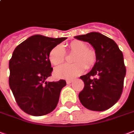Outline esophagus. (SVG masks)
<instances>
[{"label": "esophagus", "instance_id": "1", "mask_svg": "<svg viewBox=\"0 0 134 134\" xmlns=\"http://www.w3.org/2000/svg\"><path fill=\"white\" fill-rule=\"evenodd\" d=\"M72 82H73V80H66V83H67V84H70V83H71Z\"/></svg>", "mask_w": 134, "mask_h": 134}]
</instances>
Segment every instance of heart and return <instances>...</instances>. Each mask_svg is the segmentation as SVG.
<instances>
[{"label": "heart", "instance_id": "1", "mask_svg": "<svg viewBox=\"0 0 134 134\" xmlns=\"http://www.w3.org/2000/svg\"><path fill=\"white\" fill-rule=\"evenodd\" d=\"M70 52L75 53L72 64H62L54 70V77L58 79H73L82 74L85 68H90L96 62V54L94 50L87 48V44L80 40H74L68 44ZM65 52L61 45H57L50 51L49 61L53 65L62 63L65 59Z\"/></svg>", "mask_w": 134, "mask_h": 134}]
</instances>
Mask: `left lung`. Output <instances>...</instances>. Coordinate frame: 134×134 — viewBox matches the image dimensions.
Masks as SVG:
<instances>
[{
  "instance_id": "obj_1",
  "label": "left lung",
  "mask_w": 134,
  "mask_h": 134,
  "mask_svg": "<svg viewBox=\"0 0 134 134\" xmlns=\"http://www.w3.org/2000/svg\"><path fill=\"white\" fill-rule=\"evenodd\" d=\"M74 37L88 42L96 54L92 70L80 77L85 85L78 95L80 102L92 111L109 109L117 102L123 90L126 75L123 54L116 42L101 33L92 32Z\"/></svg>"
}]
</instances>
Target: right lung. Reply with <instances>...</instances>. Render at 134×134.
<instances>
[{"label": "right lung", "instance_id": "1", "mask_svg": "<svg viewBox=\"0 0 134 134\" xmlns=\"http://www.w3.org/2000/svg\"><path fill=\"white\" fill-rule=\"evenodd\" d=\"M66 39L35 35L14 50L9 61V85L18 106L28 114L43 116L57 106L66 82L64 80L46 81L53 70L49 54Z\"/></svg>", "mask_w": 134, "mask_h": 134}]
</instances>
